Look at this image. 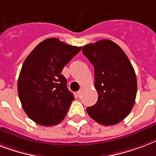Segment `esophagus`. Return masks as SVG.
<instances>
[{
	"instance_id": "esophagus-1",
	"label": "esophagus",
	"mask_w": 156,
	"mask_h": 156,
	"mask_svg": "<svg viewBox=\"0 0 156 156\" xmlns=\"http://www.w3.org/2000/svg\"><path fill=\"white\" fill-rule=\"evenodd\" d=\"M82 90H79L77 92V94H78V97H80L81 94H82Z\"/></svg>"
}]
</instances>
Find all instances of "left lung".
I'll list each match as a JSON object with an SVG mask.
<instances>
[{"label": "left lung", "instance_id": "1", "mask_svg": "<svg viewBox=\"0 0 156 156\" xmlns=\"http://www.w3.org/2000/svg\"><path fill=\"white\" fill-rule=\"evenodd\" d=\"M82 54L94 66L98 101L87 108L90 117L104 126L123 120L132 110L137 93L135 69L114 41L104 39L84 45Z\"/></svg>", "mask_w": 156, "mask_h": 156}]
</instances>
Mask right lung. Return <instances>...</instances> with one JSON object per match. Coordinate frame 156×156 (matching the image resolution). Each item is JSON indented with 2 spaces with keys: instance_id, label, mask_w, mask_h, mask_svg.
<instances>
[{
  "instance_id": "add662e5",
  "label": "right lung",
  "mask_w": 156,
  "mask_h": 156,
  "mask_svg": "<svg viewBox=\"0 0 156 156\" xmlns=\"http://www.w3.org/2000/svg\"><path fill=\"white\" fill-rule=\"evenodd\" d=\"M81 48L48 38L39 43L24 62L17 91L24 111L36 123L54 126L65 119L74 97L61 72Z\"/></svg>"
}]
</instances>
